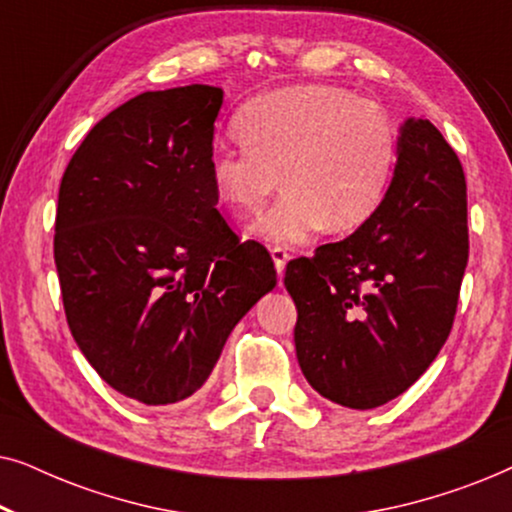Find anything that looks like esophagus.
Here are the masks:
<instances>
[{"instance_id": "obj_1", "label": "esophagus", "mask_w": 512, "mask_h": 512, "mask_svg": "<svg viewBox=\"0 0 512 512\" xmlns=\"http://www.w3.org/2000/svg\"><path fill=\"white\" fill-rule=\"evenodd\" d=\"M270 251H272V261H275L277 275L282 277V272H284V265H286V261H289V258H291L289 249H286V247H272Z\"/></svg>"}]
</instances>
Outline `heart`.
I'll list each match as a JSON object with an SVG mask.
<instances>
[{"mask_svg":"<svg viewBox=\"0 0 512 512\" xmlns=\"http://www.w3.org/2000/svg\"><path fill=\"white\" fill-rule=\"evenodd\" d=\"M240 144H216L207 160L216 200L251 216L268 244L293 247L319 230L347 233L382 205L398 160V130L373 100L331 86H293L251 100L235 118Z\"/></svg>","mask_w":512,"mask_h":512,"instance_id":"1","label":"heart"}]
</instances>
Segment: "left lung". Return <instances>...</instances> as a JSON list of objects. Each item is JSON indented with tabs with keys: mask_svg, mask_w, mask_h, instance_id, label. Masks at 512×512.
Returning a JSON list of instances; mask_svg holds the SVG:
<instances>
[{
	"mask_svg": "<svg viewBox=\"0 0 512 512\" xmlns=\"http://www.w3.org/2000/svg\"><path fill=\"white\" fill-rule=\"evenodd\" d=\"M466 263L464 167L429 118H410L375 214L345 240L286 263L307 382L354 410L401 396L452 331Z\"/></svg>",
	"mask_w": 512,
	"mask_h": 512,
	"instance_id": "obj_1",
	"label": "left lung"
}]
</instances>
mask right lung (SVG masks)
<instances>
[{"mask_svg":"<svg viewBox=\"0 0 512 512\" xmlns=\"http://www.w3.org/2000/svg\"><path fill=\"white\" fill-rule=\"evenodd\" d=\"M223 90H149L93 125L60 184L53 254L76 345L118 394H195L277 270L216 209L207 160Z\"/></svg>","mask_w":512,"mask_h":512,"instance_id":"obj_1","label":"right lung"}]
</instances>
